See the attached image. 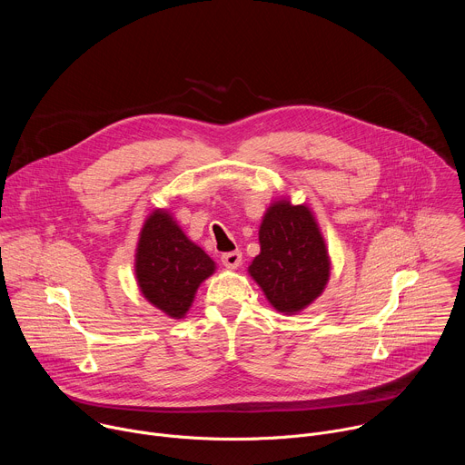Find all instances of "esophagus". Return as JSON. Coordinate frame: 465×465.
Segmentation results:
<instances>
[{"instance_id":"esophagus-1","label":"esophagus","mask_w":465,"mask_h":465,"mask_svg":"<svg viewBox=\"0 0 465 465\" xmlns=\"http://www.w3.org/2000/svg\"><path fill=\"white\" fill-rule=\"evenodd\" d=\"M221 261H223L224 267H228V269H237L239 264L242 262V253H241L239 250L228 252V253H223V255H221Z\"/></svg>"}]
</instances>
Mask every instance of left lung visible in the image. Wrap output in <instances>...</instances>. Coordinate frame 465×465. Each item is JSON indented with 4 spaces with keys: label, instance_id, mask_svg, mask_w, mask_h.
I'll return each mask as SVG.
<instances>
[{
    "label": "left lung",
    "instance_id": "obj_1",
    "mask_svg": "<svg viewBox=\"0 0 465 465\" xmlns=\"http://www.w3.org/2000/svg\"><path fill=\"white\" fill-rule=\"evenodd\" d=\"M261 253L250 274L282 312H298L318 298L329 278V259L318 226L305 206H271L259 230Z\"/></svg>",
    "mask_w": 465,
    "mask_h": 465
}]
</instances>
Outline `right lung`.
I'll return each instance as SVG.
<instances>
[{
  "label": "right lung",
  "instance_id": "obj_1",
  "mask_svg": "<svg viewBox=\"0 0 465 465\" xmlns=\"http://www.w3.org/2000/svg\"><path fill=\"white\" fill-rule=\"evenodd\" d=\"M215 262L193 244L165 212H154L143 230L136 253V276L145 298L173 318H182L194 292Z\"/></svg>",
  "mask_w": 465,
  "mask_h": 465
}]
</instances>
